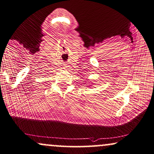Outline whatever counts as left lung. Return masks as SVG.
I'll return each instance as SVG.
<instances>
[{"label":"left lung","instance_id":"1","mask_svg":"<svg viewBox=\"0 0 154 154\" xmlns=\"http://www.w3.org/2000/svg\"><path fill=\"white\" fill-rule=\"evenodd\" d=\"M92 84H94V83H92ZM91 85H86V86H91Z\"/></svg>","mask_w":154,"mask_h":154}]
</instances>
